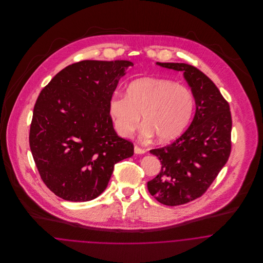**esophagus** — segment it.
Instances as JSON below:
<instances>
[{
	"mask_svg": "<svg viewBox=\"0 0 263 263\" xmlns=\"http://www.w3.org/2000/svg\"><path fill=\"white\" fill-rule=\"evenodd\" d=\"M135 153L136 154H145L146 153V150L145 149H142V148H140L139 146H135Z\"/></svg>",
	"mask_w": 263,
	"mask_h": 263,
	"instance_id": "esophagus-1",
	"label": "esophagus"
}]
</instances>
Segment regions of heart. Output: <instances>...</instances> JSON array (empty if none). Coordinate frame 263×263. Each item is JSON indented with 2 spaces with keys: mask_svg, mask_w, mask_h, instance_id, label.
<instances>
[{
  "mask_svg": "<svg viewBox=\"0 0 263 263\" xmlns=\"http://www.w3.org/2000/svg\"><path fill=\"white\" fill-rule=\"evenodd\" d=\"M194 109V97L187 87L170 80L143 78L132 82L126 95L115 93L109 99L108 112L118 135L129 136L140 124L144 138L153 135L167 143L187 126Z\"/></svg>",
  "mask_w": 263,
  "mask_h": 263,
  "instance_id": "b5f03b06",
  "label": "heart"
}]
</instances>
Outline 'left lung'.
Here are the masks:
<instances>
[{
  "label": "left lung",
  "mask_w": 263,
  "mask_h": 263,
  "mask_svg": "<svg viewBox=\"0 0 263 263\" xmlns=\"http://www.w3.org/2000/svg\"><path fill=\"white\" fill-rule=\"evenodd\" d=\"M157 65L183 73L196 110L187 130L174 143L153 149L162 167L148 182L159 202L175 206L200 197L217 178L231 154L230 105L214 82L193 66L180 63Z\"/></svg>",
  "instance_id": "left-lung-1"
}]
</instances>
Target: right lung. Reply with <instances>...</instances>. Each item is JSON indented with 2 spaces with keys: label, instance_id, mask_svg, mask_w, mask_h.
Returning <instances> with one entry per match:
<instances>
[{
  "label": "right lung",
  "instance_id": "add662e5",
  "mask_svg": "<svg viewBox=\"0 0 263 263\" xmlns=\"http://www.w3.org/2000/svg\"><path fill=\"white\" fill-rule=\"evenodd\" d=\"M128 61H82L66 67L39 93L29 146L43 183L59 197L88 201L109 182L114 165L134 155L117 136L108 102Z\"/></svg>",
  "mask_w": 263,
  "mask_h": 263
}]
</instances>
